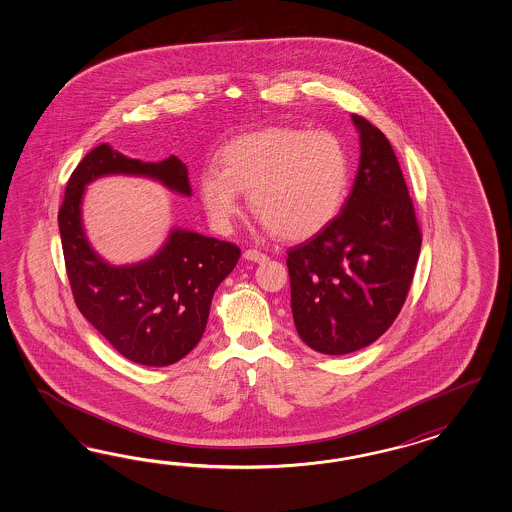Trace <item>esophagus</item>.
I'll return each mask as SVG.
<instances>
[{"label": "esophagus", "instance_id": "1", "mask_svg": "<svg viewBox=\"0 0 512 512\" xmlns=\"http://www.w3.org/2000/svg\"><path fill=\"white\" fill-rule=\"evenodd\" d=\"M244 259L251 262H264L268 261V255L259 250H246L244 251Z\"/></svg>", "mask_w": 512, "mask_h": 512}]
</instances>
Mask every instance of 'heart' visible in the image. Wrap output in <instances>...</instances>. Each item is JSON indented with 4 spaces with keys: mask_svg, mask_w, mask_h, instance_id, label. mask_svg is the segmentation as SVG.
<instances>
[{
    "mask_svg": "<svg viewBox=\"0 0 512 512\" xmlns=\"http://www.w3.org/2000/svg\"><path fill=\"white\" fill-rule=\"evenodd\" d=\"M205 169L198 191L216 228L226 231L239 215V193L273 235L314 237L343 207L351 163L340 137L329 130L272 126L235 137Z\"/></svg>",
    "mask_w": 512,
    "mask_h": 512,
    "instance_id": "b5f03b06",
    "label": "heart"
}]
</instances>
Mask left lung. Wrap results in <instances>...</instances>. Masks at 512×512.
<instances>
[{"label": "left lung", "instance_id": "obj_1", "mask_svg": "<svg viewBox=\"0 0 512 512\" xmlns=\"http://www.w3.org/2000/svg\"><path fill=\"white\" fill-rule=\"evenodd\" d=\"M353 189L329 226L288 250L297 334L323 354L354 353L397 319L419 261L422 233L387 137L362 115Z\"/></svg>", "mask_w": 512, "mask_h": 512}]
</instances>
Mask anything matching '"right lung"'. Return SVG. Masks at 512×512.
I'll use <instances>...</instances> for the list:
<instances>
[{
	"instance_id": "1",
	"label": "right lung",
	"mask_w": 512,
	"mask_h": 512,
	"mask_svg": "<svg viewBox=\"0 0 512 512\" xmlns=\"http://www.w3.org/2000/svg\"><path fill=\"white\" fill-rule=\"evenodd\" d=\"M104 174L148 176L191 194L187 167L176 156L143 163L103 143L69 176L58 211L66 272L80 314L128 360L148 367L174 364L202 338L216 286L235 268L239 246L172 229L148 261L119 268L104 262L91 250L80 218L84 187Z\"/></svg>"
}]
</instances>
